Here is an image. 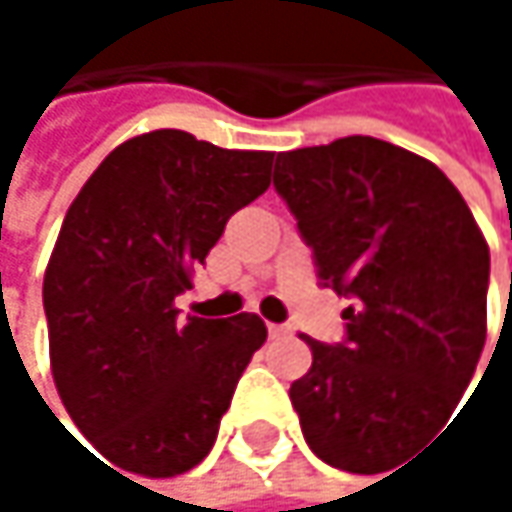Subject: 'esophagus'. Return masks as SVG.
Returning <instances> with one entry per match:
<instances>
[{
    "mask_svg": "<svg viewBox=\"0 0 512 512\" xmlns=\"http://www.w3.org/2000/svg\"><path fill=\"white\" fill-rule=\"evenodd\" d=\"M293 329L290 326H281V323H269V338H290Z\"/></svg>",
    "mask_w": 512,
    "mask_h": 512,
    "instance_id": "esophagus-1",
    "label": "esophagus"
}]
</instances>
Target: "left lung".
Masks as SVG:
<instances>
[{"label": "left lung", "mask_w": 512, "mask_h": 512, "mask_svg": "<svg viewBox=\"0 0 512 512\" xmlns=\"http://www.w3.org/2000/svg\"><path fill=\"white\" fill-rule=\"evenodd\" d=\"M275 192L317 278L353 299L347 338L311 347L290 385L308 448L376 474L457 409L486 344L489 246L457 186L424 156L370 136L278 154Z\"/></svg>", "instance_id": "8db88e82"}]
</instances>
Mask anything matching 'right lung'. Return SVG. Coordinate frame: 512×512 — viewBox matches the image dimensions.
Segmentation results:
<instances>
[{"mask_svg":"<svg viewBox=\"0 0 512 512\" xmlns=\"http://www.w3.org/2000/svg\"><path fill=\"white\" fill-rule=\"evenodd\" d=\"M269 168L266 151L154 130L106 156L64 216L44 275L52 379L124 471L174 477L204 460L266 341L257 314L180 320L174 299Z\"/></svg>","mask_w":512,"mask_h":512,"instance_id":"right-lung-1","label":"right lung"}]
</instances>
